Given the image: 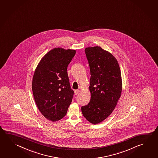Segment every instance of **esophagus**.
I'll return each instance as SVG.
<instances>
[{
  "label": "esophagus",
  "mask_w": 158,
  "mask_h": 158,
  "mask_svg": "<svg viewBox=\"0 0 158 158\" xmlns=\"http://www.w3.org/2000/svg\"><path fill=\"white\" fill-rule=\"evenodd\" d=\"M79 91L80 90H75V91H74V93H75V95H77V94L79 93Z\"/></svg>",
  "instance_id": "obj_1"
}]
</instances>
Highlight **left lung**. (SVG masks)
Wrapping results in <instances>:
<instances>
[{
	"label": "left lung",
	"instance_id": "1",
	"mask_svg": "<svg viewBox=\"0 0 158 158\" xmlns=\"http://www.w3.org/2000/svg\"><path fill=\"white\" fill-rule=\"evenodd\" d=\"M90 70L91 99L81 107L83 116L93 124L104 120L115 108L122 91L121 72L116 58L100 47L86 48Z\"/></svg>",
	"mask_w": 158,
	"mask_h": 158
}]
</instances>
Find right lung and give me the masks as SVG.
I'll return each instance as SVG.
<instances>
[{
    "mask_svg": "<svg viewBox=\"0 0 158 158\" xmlns=\"http://www.w3.org/2000/svg\"><path fill=\"white\" fill-rule=\"evenodd\" d=\"M75 50L54 48L41 59L34 74L32 90L37 107L45 118L52 122L66 115L72 101L67 68Z\"/></svg>",
    "mask_w": 158,
    "mask_h": 158,
    "instance_id": "add662e5",
    "label": "right lung"
}]
</instances>
